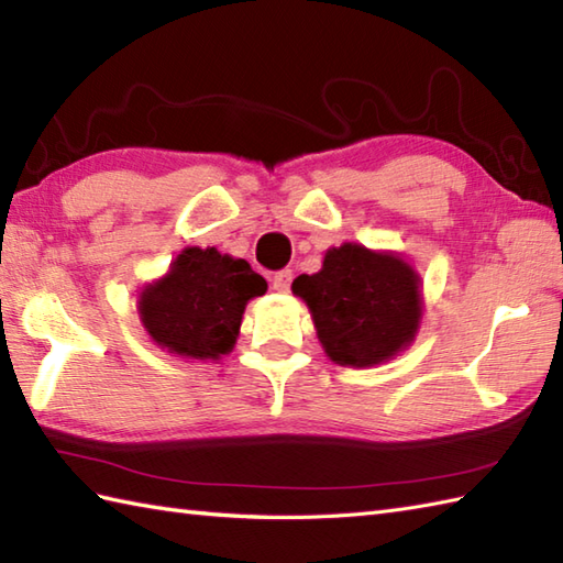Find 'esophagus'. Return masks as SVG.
I'll use <instances>...</instances> for the list:
<instances>
[{"mask_svg": "<svg viewBox=\"0 0 563 563\" xmlns=\"http://www.w3.org/2000/svg\"><path fill=\"white\" fill-rule=\"evenodd\" d=\"M290 283H292V271H278L273 275V290L275 292H290Z\"/></svg>", "mask_w": 563, "mask_h": 563, "instance_id": "34e87169", "label": "esophagus"}]
</instances>
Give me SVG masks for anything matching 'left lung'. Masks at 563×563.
<instances>
[{"instance_id": "1", "label": "left lung", "mask_w": 563, "mask_h": 563, "mask_svg": "<svg viewBox=\"0 0 563 563\" xmlns=\"http://www.w3.org/2000/svg\"><path fill=\"white\" fill-rule=\"evenodd\" d=\"M292 292L312 312L317 336L333 363L373 367L416 339L423 314L421 278L399 254L341 244L321 271L297 275Z\"/></svg>"}]
</instances>
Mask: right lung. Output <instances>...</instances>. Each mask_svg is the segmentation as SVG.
Masks as SVG:
<instances>
[{"label":"right lung","mask_w":563,"mask_h":563,"mask_svg":"<svg viewBox=\"0 0 563 563\" xmlns=\"http://www.w3.org/2000/svg\"><path fill=\"white\" fill-rule=\"evenodd\" d=\"M266 290L268 283L244 258L220 254L214 246H188L164 278L145 285L137 312L162 349L218 361L234 349L246 302Z\"/></svg>","instance_id":"obj_1"}]
</instances>
